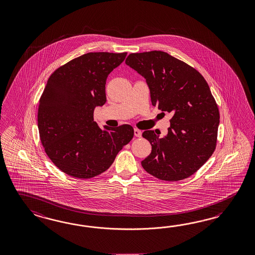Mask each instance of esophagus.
<instances>
[{"label":"esophagus","mask_w":255,"mask_h":255,"mask_svg":"<svg viewBox=\"0 0 255 255\" xmlns=\"http://www.w3.org/2000/svg\"><path fill=\"white\" fill-rule=\"evenodd\" d=\"M134 135L136 136V137H141V131L138 129V128H134Z\"/></svg>","instance_id":"34e87169"}]
</instances>
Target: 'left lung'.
Listing matches in <instances>:
<instances>
[{
    "label": "left lung",
    "instance_id": "obj_1",
    "mask_svg": "<svg viewBox=\"0 0 255 255\" xmlns=\"http://www.w3.org/2000/svg\"><path fill=\"white\" fill-rule=\"evenodd\" d=\"M126 64L145 78L153 106L172 114L167 136L142 133L152 152L141 166L162 181L188 178L216 148L220 114L208 83L196 69L166 52L132 53Z\"/></svg>",
    "mask_w": 255,
    "mask_h": 255
}]
</instances>
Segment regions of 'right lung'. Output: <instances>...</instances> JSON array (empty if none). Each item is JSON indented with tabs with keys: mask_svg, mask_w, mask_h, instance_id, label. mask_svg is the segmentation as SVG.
I'll return each instance as SVG.
<instances>
[{
	"mask_svg": "<svg viewBox=\"0 0 255 255\" xmlns=\"http://www.w3.org/2000/svg\"><path fill=\"white\" fill-rule=\"evenodd\" d=\"M127 54L82 55L60 66L47 81L38 108L40 139L54 165L69 176L102 174L134 136L130 125L102 129L93 117L95 108L106 102L109 73Z\"/></svg>",
	"mask_w": 255,
	"mask_h": 255,
	"instance_id": "add662e5",
	"label": "right lung"
}]
</instances>
